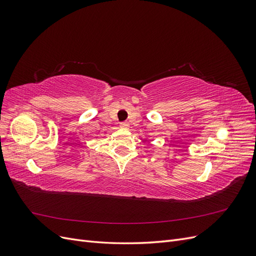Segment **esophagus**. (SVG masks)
<instances>
[{
    "mask_svg": "<svg viewBox=\"0 0 256 256\" xmlns=\"http://www.w3.org/2000/svg\"><path fill=\"white\" fill-rule=\"evenodd\" d=\"M120 127L122 128V129H128L129 128V124L126 122H120Z\"/></svg>",
    "mask_w": 256,
    "mask_h": 256,
    "instance_id": "obj_1",
    "label": "esophagus"
}]
</instances>
